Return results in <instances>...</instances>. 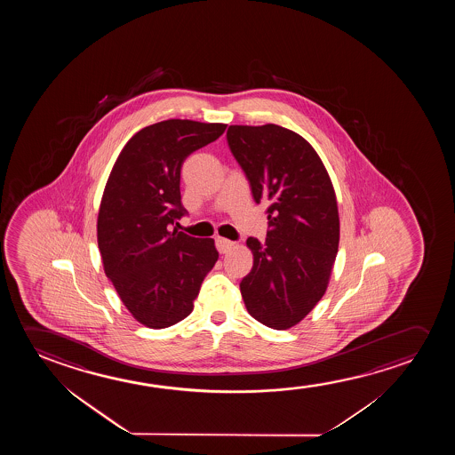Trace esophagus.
Masks as SVG:
<instances>
[{
	"label": "esophagus",
	"instance_id": "esophagus-1",
	"mask_svg": "<svg viewBox=\"0 0 455 455\" xmlns=\"http://www.w3.org/2000/svg\"><path fill=\"white\" fill-rule=\"evenodd\" d=\"M235 243L230 239H225V237H216V247H218L220 253H227L228 250L233 249Z\"/></svg>",
	"mask_w": 455,
	"mask_h": 455
}]
</instances>
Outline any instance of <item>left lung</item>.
Wrapping results in <instances>:
<instances>
[{
    "mask_svg": "<svg viewBox=\"0 0 455 455\" xmlns=\"http://www.w3.org/2000/svg\"><path fill=\"white\" fill-rule=\"evenodd\" d=\"M227 141L256 204H267V237H249L253 267L241 281L250 315L287 330L323 297L339 247V212L330 175L299 133L266 124L230 125Z\"/></svg>",
    "mask_w": 455,
    "mask_h": 455,
    "instance_id": "left-lung-1",
    "label": "left lung"
}]
</instances>
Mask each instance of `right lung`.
Instances as JSON below:
<instances>
[{
    "label": "right lung",
    "mask_w": 455,
    "mask_h": 455,
    "mask_svg": "<svg viewBox=\"0 0 455 455\" xmlns=\"http://www.w3.org/2000/svg\"><path fill=\"white\" fill-rule=\"evenodd\" d=\"M225 124L168 119L129 140L107 181L98 245L107 278L140 323L168 328L193 311L202 281L218 261L210 237L172 230L183 216L180 169Z\"/></svg>",
    "instance_id": "add662e5"
}]
</instances>
